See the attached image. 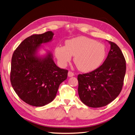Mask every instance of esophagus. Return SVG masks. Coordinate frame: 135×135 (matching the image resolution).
Listing matches in <instances>:
<instances>
[{
  "instance_id": "obj_1",
  "label": "esophagus",
  "mask_w": 135,
  "mask_h": 135,
  "mask_svg": "<svg viewBox=\"0 0 135 135\" xmlns=\"http://www.w3.org/2000/svg\"><path fill=\"white\" fill-rule=\"evenodd\" d=\"M74 75V74L73 72H71V71H69V72H68V76H69V77H72Z\"/></svg>"
}]
</instances>
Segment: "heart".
<instances>
[{
    "label": "heart",
    "mask_w": 135,
    "mask_h": 135,
    "mask_svg": "<svg viewBox=\"0 0 135 135\" xmlns=\"http://www.w3.org/2000/svg\"><path fill=\"white\" fill-rule=\"evenodd\" d=\"M54 53L62 67L67 65L74 56V61L78 69L88 73L102 64L106 56V49L102 43L81 36L66 41L65 46H57Z\"/></svg>",
    "instance_id": "heart-1"
}]
</instances>
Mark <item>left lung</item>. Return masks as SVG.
<instances>
[{
  "label": "left lung",
  "mask_w": 135,
  "mask_h": 135,
  "mask_svg": "<svg viewBox=\"0 0 135 135\" xmlns=\"http://www.w3.org/2000/svg\"><path fill=\"white\" fill-rule=\"evenodd\" d=\"M110 50L103 64L90 73L79 74L78 94L88 107H102L115 100L124 84L126 61L115 43L108 41Z\"/></svg>",
  "instance_id": "obj_1"
}]
</instances>
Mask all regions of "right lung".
I'll use <instances>...</instances> for the list:
<instances>
[{
  "label": "right lung",
  "mask_w": 135,
  "mask_h": 135,
  "mask_svg": "<svg viewBox=\"0 0 135 135\" xmlns=\"http://www.w3.org/2000/svg\"><path fill=\"white\" fill-rule=\"evenodd\" d=\"M54 33L47 31L24 39L13 54L10 81L17 95L27 104L44 106L55 98L68 70L57 67L50 51L38 55L42 45L52 41Z\"/></svg>",
  "instance_id": "add662e5"
}]
</instances>
